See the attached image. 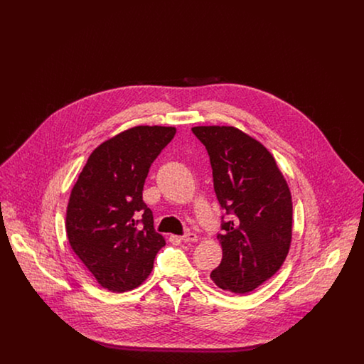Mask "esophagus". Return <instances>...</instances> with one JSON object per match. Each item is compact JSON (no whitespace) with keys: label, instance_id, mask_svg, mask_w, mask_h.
<instances>
[{"label":"esophagus","instance_id":"obj_1","mask_svg":"<svg viewBox=\"0 0 364 364\" xmlns=\"http://www.w3.org/2000/svg\"><path fill=\"white\" fill-rule=\"evenodd\" d=\"M181 240L186 242H196V240H198V236H196V233H193V232H187L184 236H181Z\"/></svg>","mask_w":364,"mask_h":364}]
</instances>
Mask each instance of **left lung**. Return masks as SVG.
<instances>
[{
    "instance_id": "left-lung-1",
    "label": "left lung",
    "mask_w": 364,
    "mask_h": 364,
    "mask_svg": "<svg viewBox=\"0 0 364 364\" xmlns=\"http://www.w3.org/2000/svg\"><path fill=\"white\" fill-rule=\"evenodd\" d=\"M192 132L208 150L217 199L232 215L217 235L223 260L210 277L224 291L248 294L274 276L289 252L291 191L269 150L240 129L210 125Z\"/></svg>"
}]
</instances>
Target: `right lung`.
Instances as JSON below:
<instances>
[{
    "label": "right lung",
    "mask_w": 364,
    "mask_h": 364,
    "mask_svg": "<svg viewBox=\"0 0 364 364\" xmlns=\"http://www.w3.org/2000/svg\"><path fill=\"white\" fill-rule=\"evenodd\" d=\"M174 134V127L139 125L106 140L72 188L65 224L70 247L107 291L139 287L166 244L141 195L151 164Z\"/></svg>",
    "instance_id": "obj_1"
}]
</instances>
